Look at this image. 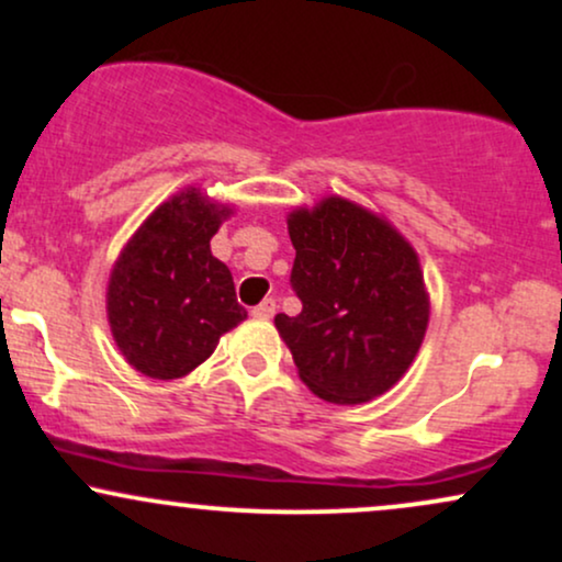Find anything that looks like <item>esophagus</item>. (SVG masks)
<instances>
[{
  "mask_svg": "<svg viewBox=\"0 0 562 562\" xmlns=\"http://www.w3.org/2000/svg\"><path fill=\"white\" fill-rule=\"evenodd\" d=\"M274 308H277V303H274V299H263L259 306L254 308V317H259V319H269V317H274Z\"/></svg>",
  "mask_w": 562,
  "mask_h": 562,
  "instance_id": "obj_1",
  "label": "esophagus"
}]
</instances>
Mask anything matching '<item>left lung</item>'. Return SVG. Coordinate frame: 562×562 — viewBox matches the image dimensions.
<instances>
[{
    "instance_id": "obj_1",
    "label": "left lung",
    "mask_w": 562,
    "mask_h": 562,
    "mask_svg": "<svg viewBox=\"0 0 562 562\" xmlns=\"http://www.w3.org/2000/svg\"><path fill=\"white\" fill-rule=\"evenodd\" d=\"M290 285L303 308L277 314L299 378L330 404L391 391L420 351L430 319L420 256L385 216L327 195L288 214Z\"/></svg>"
}]
</instances>
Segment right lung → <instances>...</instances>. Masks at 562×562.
<instances>
[{
  "instance_id": "obj_1",
  "label": "right lung",
  "mask_w": 562,
  "mask_h": 562,
  "mask_svg": "<svg viewBox=\"0 0 562 562\" xmlns=\"http://www.w3.org/2000/svg\"><path fill=\"white\" fill-rule=\"evenodd\" d=\"M232 214L229 203L184 187L139 224L115 259L105 293L108 325L142 375H190L214 353L218 338L248 317L227 263L211 254V237Z\"/></svg>"
}]
</instances>
